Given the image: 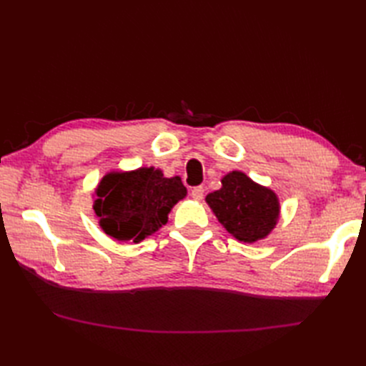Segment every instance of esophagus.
Returning a JSON list of instances; mask_svg holds the SVG:
<instances>
[{
  "mask_svg": "<svg viewBox=\"0 0 366 366\" xmlns=\"http://www.w3.org/2000/svg\"><path fill=\"white\" fill-rule=\"evenodd\" d=\"M191 195H192V198L194 200H197V202H200L202 198H203V195H204V189H203V186H195L194 189L191 191Z\"/></svg>",
  "mask_w": 366,
  "mask_h": 366,
  "instance_id": "34e87169",
  "label": "esophagus"
}]
</instances>
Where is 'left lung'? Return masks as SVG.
I'll list each match as a JSON object with an SVG mask.
<instances>
[{
    "label": "left lung",
    "instance_id": "obj_1",
    "mask_svg": "<svg viewBox=\"0 0 366 366\" xmlns=\"http://www.w3.org/2000/svg\"><path fill=\"white\" fill-rule=\"evenodd\" d=\"M221 184V189L206 197V203L229 234L242 242L267 237L280 218L276 194L241 171L224 175Z\"/></svg>",
    "mask_w": 366,
    "mask_h": 366
}]
</instances>
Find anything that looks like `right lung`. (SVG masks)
Instances as JSON below:
<instances>
[{
    "instance_id": "obj_1",
    "label": "right lung",
    "mask_w": 366,
    "mask_h": 366,
    "mask_svg": "<svg viewBox=\"0 0 366 366\" xmlns=\"http://www.w3.org/2000/svg\"><path fill=\"white\" fill-rule=\"evenodd\" d=\"M186 194L180 177L166 179L160 169L109 172L97 186L93 209L107 235L140 242L168 223L171 209Z\"/></svg>"
}]
</instances>
